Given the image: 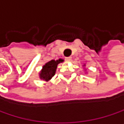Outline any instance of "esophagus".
I'll list each match as a JSON object with an SVG mask.
<instances>
[{"label":"esophagus","mask_w":124,"mask_h":124,"mask_svg":"<svg viewBox=\"0 0 124 124\" xmlns=\"http://www.w3.org/2000/svg\"><path fill=\"white\" fill-rule=\"evenodd\" d=\"M72 60V57H66L65 58V61H70Z\"/></svg>","instance_id":"esophagus-1"}]
</instances>
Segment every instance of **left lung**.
I'll return each mask as SVG.
<instances>
[{
	"mask_svg": "<svg viewBox=\"0 0 124 124\" xmlns=\"http://www.w3.org/2000/svg\"><path fill=\"white\" fill-rule=\"evenodd\" d=\"M84 66H85V65H84Z\"/></svg>",
	"mask_w": 124,
	"mask_h": 124,
	"instance_id": "obj_1",
	"label": "left lung"
}]
</instances>
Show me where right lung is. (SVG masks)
<instances>
[{"label":"right lung","instance_id":"obj_1","mask_svg":"<svg viewBox=\"0 0 124 124\" xmlns=\"http://www.w3.org/2000/svg\"><path fill=\"white\" fill-rule=\"evenodd\" d=\"M63 60L60 58L59 60H57V61L52 60V61L47 62L44 66H43L40 72L39 73L40 78L44 80H46V81L49 80L54 75L58 63L63 62Z\"/></svg>","mask_w":124,"mask_h":124}]
</instances>
